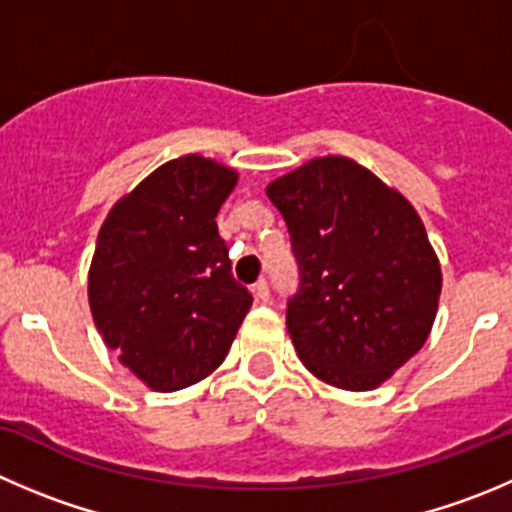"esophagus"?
<instances>
[{"mask_svg":"<svg viewBox=\"0 0 512 512\" xmlns=\"http://www.w3.org/2000/svg\"><path fill=\"white\" fill-rule=\"evenodd\" d=\"M253 296H256V301H261V304H266V301H269V296H271V291H269V281L266 279H261V281H256V284H253Z\"/></svg>","mask_w":512,"mask_h":512,"instance_id":"34e87169","label":"esophagus"}]
</instances>
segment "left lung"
<instances>
[{"mask_svg": "<svg viewBox=\"0 0 512 512\" xmlns=\"http://www.w3.org/2000/svg\"><path fill=\"white\" fill-rule=\"evenodd\" d=\"M299 286L286 326L311 374L372 389L427 342L440 301V261L405 196L342 155L274 180Z\"/></svg>", "mask_w": 512, "mask_h": 512, "instance_id": "8db88e82", "label": "left lung"}]
</instances>
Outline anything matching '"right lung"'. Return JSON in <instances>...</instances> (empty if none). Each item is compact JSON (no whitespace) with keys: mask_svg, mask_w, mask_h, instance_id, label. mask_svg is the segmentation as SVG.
Here are the masks:
<instances>
[{"mask_svg":"<svg viewBox=\"0 0 512 512\" xmlns=\"http://www.w3.org/2000/svg\"><path fill=\"white\" fill-rule=\"evenodd\" d=\"M236 180L226 165L183 155L115 203L100 228L87 289L92 319L155 392L208 377L251 309L216 226Z\"/></svg>","mask_w":512,"mask_h":512,"instance_id":"add662e5","label":"right lung"}]
</instances>
